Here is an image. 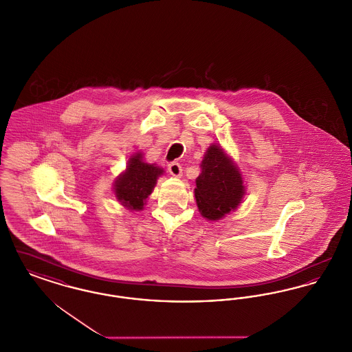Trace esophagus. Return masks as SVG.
I'll return each instance as SVG.
<instances>
[{"instance_id":"obj_1","label":"esophagus","mask_w":352,"mask_h":352,"mask_svg":"<svg viewBox=\"0 0 352 352\" xmlns=\"http://www.w3.org/2000/svg\"><path fill=\"white\" fill-rule=\"evenodd\" d=\"M168 173H170L173 177L179 178V177L182 175V166H181L179 164H177V162H171V164L168 165Z\"/></svg>"}]
</instances>
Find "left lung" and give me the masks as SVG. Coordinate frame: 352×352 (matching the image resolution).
<instances>
[{"instance_id":"1","label":"left lung","mask_w":352,"mask_h":352,"mask_svg":"<svg viewBox=\"0 0 352 352\" xmlns=\"http://www.w3.org/2000/svg\"><path fill=\"white\" fill-rule=\"evenodd\" d=\"M195 184L197 206L207 220H220L234 211L247 192L240 168L215 142L204 153Z\"/></svg>"}]
</instances>
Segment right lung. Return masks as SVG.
Returning a JSON list of instances; mask_svg holds the SVG:
<instances>
[{"label": "right lung", "instance_id": "right-lung-1", "mask_svg": "<svg viewBox=\"0 0 352 352\" xmlns=\"http://www.w3.org/2000/svg\"><path fill=\"white\" fill-rule=\"evenodd\" d=\"M164 173V168L146 162L142 151H135L129 157L126 168L118 174L113 182L116 199L129 211H142L157 179Z\"/></svg>", "mask_w": 352, "mask_h": 352}]
</instances>
